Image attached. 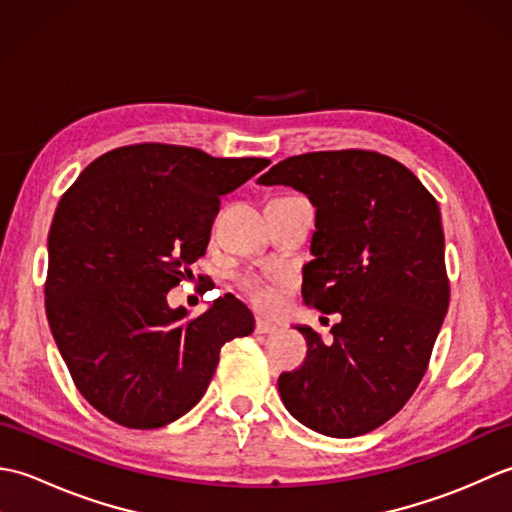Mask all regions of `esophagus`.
I'll use <instances>...</instances> for the list:
<instances>
[{
	"label": "esophagus",
	"mask_w": 512,
	"mask_h": 512,
	"mask_svg": "<svg viewBox=\"0 0 512 512\" xmlns=\"http://www.w3.org/2000/svg\"><path fill=\"white\" fill-rule=\"evenodd\" d=\"M277 332V325L264 321V319H257L255 321V334H275Z\"/></svg>",
	"instance_id": "obj_1"
}]
</instances>
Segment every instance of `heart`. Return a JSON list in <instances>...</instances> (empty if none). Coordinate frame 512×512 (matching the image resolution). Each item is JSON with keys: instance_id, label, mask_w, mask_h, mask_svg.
Returning <instances> with one entry per match:
<instances>
[{"instance_id": "1", "label": "heart", "mask_w": 512, "mask_h": 512, "mask_svg": "<svg viewBox=\"0 0 512 512\" xmlns=\"http://www.w3.org/2000/svg\"><path fill=\"white\" fill-rule=\"evenodd\" d=\"M237 288L244 292L255 308L270 310L277 303L279 279L257 275L253 270H246V273L237 277Z\"/></svg>"}]
</instances>
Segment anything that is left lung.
<instances>
[{
  "label": "left lung",
  "mask_w": 512,
  "mask_h": 512,
  "mask_svg": "<svg viewBox=\"0 0 512 512\" xmlns=\"http://www.w3.org/2000/svg\"><path fill=\"white\" fill-rule=\"evenodd\" d=\"M257 182L288 184L317 206L301 295L339 314L328 345L297 328L308 356L279 376L281 400L323 436H363L407 405L449 310L438 202L405 165L367 149L292 156Z\"/></svg>",
  "instance_id": "obj_1"
}]
</instances>
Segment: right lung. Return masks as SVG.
<instances>
[{
  "label": "right lung",
  "instance_id": "add662e5",
  "mask_svg": "<svg viewBox=\"0 0 512 512\" xmlns=\"http://www.w3.org/2000/svg\"><path fill=\"white\" fill-rule=\"evenodd\" d=\"M270 165L138 143L90 162L54 211L46 314L76 389L127 429H158L198 405L226 341L255 328L224 295L189 317L167 292L206 253L220 198Z\"/></svg>",
  "mask_w": 512,
  "mask_h": 512
}]
</instances>
